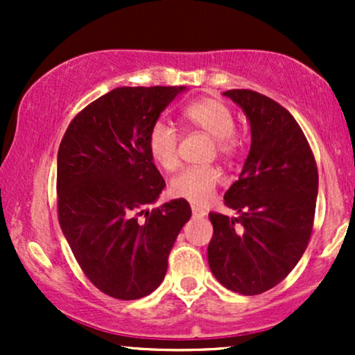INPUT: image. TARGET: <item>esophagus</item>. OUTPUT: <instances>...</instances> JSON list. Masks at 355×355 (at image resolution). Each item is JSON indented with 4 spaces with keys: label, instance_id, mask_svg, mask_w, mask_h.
I'll return each instance as SVG.
<instances>
[{
    "label": "esophagus",
    "instance_id": "34e87169",
    "mask_svg": "<svg viewBox=\"0 0 355 355\" xmlns=\"http://www.w3.org/2000/svg\"><path fill=\"white\" fill-rule=\"evenodd\" d=\"M191 214H193V217H205L207 215V211L205 210H202L200 207H191Z\"/></svg>",
    "mask_w": 355,
    "mask_h": 355
}]
</instances>
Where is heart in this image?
Listing matches in <instances>:
<instances>
[{
	"label": "heart",
	"mask_w": 355,
	"mask_h": 355,
	"mask_svg": "<svg viewBox=\"0 0 355 355\" xmlns=\"http://www.w3.org/2000/svg\"><path fill=\"white\" fill-rule=\"evenodd\" d=\"M183 120L191 128H198L215 141L218 155L232 158L239 152L240 141L235 135V116L222 100L203 96L182 108ZM178 135L172 123L158 118L150 125L146 133V148L152 160L165 172H172L178 165ZM222 172L217 166H190L182 170L170 183V193L193 205L203 207L214 198Z\"/></svg>",
	"instance_id": "obj_1"
}]
</instances>
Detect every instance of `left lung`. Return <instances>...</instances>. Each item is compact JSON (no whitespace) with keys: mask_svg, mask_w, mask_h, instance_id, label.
Returning a JSON list of instances; mask_svg holds the SVG:
<instances>
[{"mask_svg":"<svg viewBox=\"0 0 355 355\" xmlns=\"http://www.w3.org/2000/svg\"><path fill=\"white\" fill-rule=\"evenodd\" d=\"M245 112L252 144L225 205L239 217L211 211V274L223 287L257 295L292 272L311 240L319 173L295 118L254 89L223 93Z\"/></svg>","mask_w":355,"mask_h":355,"instance_id":"8db88e82","label":"left lung"}]
</instances>
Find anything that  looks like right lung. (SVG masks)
<instances>
[{
	"label": "right lung",
	"instance_id": "obj_1",
	"mask_svg": "<svg viewBox=\"0 0 355 355\" xmlns=\"http://www.w3.org/2000/svg\"><path fill=\"white\" fill-rule=\"evenodd\" d=\"M183 89L115 88L81 110L61 138L60 227L83 274L113 299L152 294L191 217L182 198L145 210L165 189L146 148V133Z\"/></svg>",
	"mask_w": 355,
	"mask_h": 355
}]
</instances>
